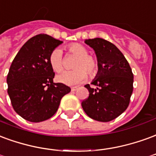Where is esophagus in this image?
I'll use <instances>...</instances> for the list:
<instances>
[{"label":"esophagus","instance_id":"esophagus-1","mask_svg":"<svg viewBox=\"0 0 156 156\" xmlns=\"http://www.w3.org/2000/svg\"><path fill=\"white\" fill-rule=\"evenodd\" d=\"M77 89H78V87H77V86H74V87H71V91H76Z\"/></svg>","mask_w":156,"mask_h":156}]
</instances>
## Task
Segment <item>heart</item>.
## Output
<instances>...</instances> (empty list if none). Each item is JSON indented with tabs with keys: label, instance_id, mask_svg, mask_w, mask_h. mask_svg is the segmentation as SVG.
<instances>
[{
	"label": "heart",
	"instance_id": "b5f03b06",
	"mask_svg": "<svg viewBox=\"0 0 156 156\" xmlns=\"http://www.w3.org/2000/svg\"><path fill=\"white\" fill-rule=\"evenodd\" d=\"M68 51L71 54L78 56L75 63L76 70L65 71L57 76L58 81L66 85L74 86L86 80L89 73L90 76L95 77L99 71L98 61L89 55L86 46L80 44H71L68 46ZM50 65L55 72H61L64 69L63 54L60 49H55L49 56Z\"/></svg>",
	"mask_w": 156,
	"mask_h": 156
}]
</instances>
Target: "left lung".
<instances>
[{"label": "left lung", "instance_id": "obj_1", "mask_svg": "<svg viewBox=\"0 0 156 156\" xmlns=\"http://www.w3.org/2000/svg\"><path fill=\"white\" fill-rule=\"evenodd\" d=\"M97 57L98 74L92 85L85 86L88 98L81 103L86 115L101 122L114 120L126 111L133 91L134 76L128 61L116 46L101 38L85 41Z\"/></svg>", "mask_w": 156, "mask_h": 156}]
</instances>
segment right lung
<instances>
[{
    "instance_id": "add662e5",
    "label": "right lung",
    "mask_w": 156,
    "mask_h": 156,
    "mask_svg": "<svg viewBox=\"0 0 156 156\" xmlns=\"http://www.w3.org/2000/svg\"><path fill=\"white\" fill-rule=\"evenodd\" d=\"M61 43L45 34L36 35L24 44L11 63L8 95L15 111L28 121L50 119L70 91L69 86L53 82L55 72L49 61L50 54Z\"/></svg>"
}]
</instances>
